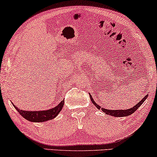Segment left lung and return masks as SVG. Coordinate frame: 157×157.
Instances as JSON below:
<instances>
[{
  "mask_svg": "<svg viewBox=\"0 0 157 157\" xmlns=\"http://www.w3.org/2000/svg\"><path fill=\"white\" fill-rule=\"evenodd\" d=\"M89 96H90V98H91V101L93 102V104L95 105V106L97 107L98 109H101V110L104 111V113H106V114H109L110 116H113V117H127V116H129L131 114H132L133 113H134L135 111H136L137 109L139 108V106H140L141 105L143 104V102L144 101L147 99V98L148 97V95H146L145 97L143 99H141L140 101L138 103V104H136V106H134V107H132V108H131L129 109H125V110H108V109H104V108H101V106H99V105H98V104H96V103L94 101L93 98H92V96L90 94H89Z\"/></svg>",
  "mask_w": 157,
  "mask_h": 157,
  "instance_id": "1",
  "label": "left lung"
}]
</instances>
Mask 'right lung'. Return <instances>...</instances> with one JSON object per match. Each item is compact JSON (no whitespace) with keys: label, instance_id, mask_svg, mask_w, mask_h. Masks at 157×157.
I'll list each match as a JSON object with an SVG mask.
<instances>
[{"label":"right lung","instance_id":"right-lung-1","mask_svg":"<svg viewBox=\"0 0 157 157\" xmlns=\"http://www.w3.org/2000/svg\"><path fill=\"white\" fill-rule=\"evenodd\" d=\"M64 104V101L63 100L61 103L54 108L48 109L46 111H23L18 109L17 107L15 106H13L18 111V112L24 118L27 119L28 121L31 122H44L51 120L56 117V116L60 113L63 108Z\"/></svg>","mask_w":157,"mask_h":157}]
</instances>
